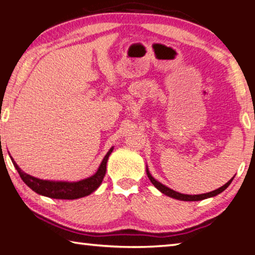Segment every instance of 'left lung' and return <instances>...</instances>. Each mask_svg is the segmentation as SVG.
I'll use <instances>...</instances> for the list:
<instances>
[{
    "label": "left lung",
    "instance_id": "1",
    "mask_svg": "<svg viewBox=\"0 0 255 255\" xmlns=\"http://www.w3.org/2000/svg\"><path fill=\"white\" fill-rule=\"evenodd\" d=\"M146 173H147V176L148 179L150 180V182H152L154 184V187L158 189L159 191H161L162 193H164V195L169 196L171 198H174V199H178V200H183V201H199V200H204V199H207V198H210V197H215L219 195V193L223 192L224 190H225L228 185L231 184V182L233 181V179H234V176L228 181V182L226 184H224L223 187L218 188L214 190V191L211 192H208V193H202V195H183V193H180V192H176L174 191V190H172L170 188L165 187V185H163L161 182H158V181L155 180L152 175H150L148 169L146 170Z\"/></svg>",
    "mask_w": 255,
    "mask_h": 255
}]
</instances>
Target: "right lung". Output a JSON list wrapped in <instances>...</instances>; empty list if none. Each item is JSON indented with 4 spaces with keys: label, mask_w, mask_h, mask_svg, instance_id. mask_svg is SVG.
Returning <instances> with one entry per match:
<instances>
[{
    "label": "right lung",
    "mask_w": 255,
    "mask_h": 255,
    "mask_svg": "<svg viewBox=\"0 0 255 255\" xmlns=\"http://www.w3.org/2000/svg\"><path fill=\"white\" fill-rule=\"evenodd\" d=\"M112 150H114V147L110 148L105 158L102 159L96 174L90 176L88 179L81 180L79 182H55V181L37 179L34 176L24 173L18 166V164L14 162V159H12V162H13L16 171L19 172L20 178L34 192L45 197L54 198V199H79V198L91 195L101 184L106 175L108 158H109V155Z\"/></svg>",
    "instance_id": "1"
}]
</instances>
